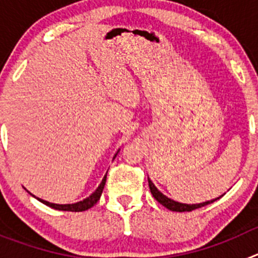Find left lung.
I'll list each match as a JSON object with an SVG mask.
<instances>
[{"label":"left lung","mask_w":258,"mask_h":258,"mask_svg":"<svg viewBox=\"0 0 258 258\" xmlns=\"http://www.w3.org/2000/svg\"><path fill=\"white\" fill-rule=\"evenodd\" d=\"M149 186H150V191H151L152 197H154L155 199L157 200V202L160 203L161 206H164L165 208H168L169 211H173V212H190V211H194V209H198V208H202V207H204V206H208V204L216 202V200L220 199V198L222 197V195H221L220 198H216V199L208 200V202L199 203V204H186V203L175 202V200L170 199V198H168L166 195H164L161 191L157 190V187L154 184V182H152L150 178H149Z\"/></svg>","instance_id":"8db88e82"}]
</instances>
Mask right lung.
<instances>
[{"mask_svg":"<svg viewBox=\"0 0 258 258\" xmlns=\"http://www.w3.org/2000/svg\"><path fill=\"white\" fill-rule=\"evenodd\" d=\"M120 151V150H118ZM117 151V152H118ZM117 155V154H116ZM116 155L113 156V159L116 157ZM106 179H107V173L106 175L103 177V179H102V182L99 183V186L97 187V190L94 191L93 194H90L88 198H85L84 200H81V202H77V203H72V204H55V203H49L46 202V200H42L40 199V198H36L35 195H32V197H35L36 199L38 200V202L44 203L45 206L47 207H51V208L54 209H58V211H68V212H83V211H86V209L92 208L93 206H94L95 203L99 200V198H101L102 192H103V188H104V184H106Z\"/></svg>","mask_w":258,"mask_h":258,"instance_id":"right-lung-1","label":"right lung"}]
</instances>
